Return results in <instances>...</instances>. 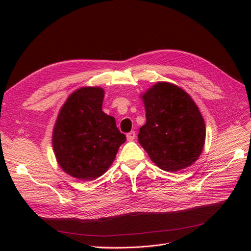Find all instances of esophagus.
<instances>
[{
	"mask_svg": "<svg viewBox=\"0 0 251 251\" xmlns=\"http://www.w3.org/2000/svg\"><path fill=\"white\" fill-rule=\"evenodd\" d=\"M135 137H136V133H135V131H131L130 133H127V134H126V139H127L128 141H133V140L135 139Z\"/></svg>",
	"mask_w": 251,
	"mask_h": 251,
	"instance_id": "34e87169",
	"label": "esophagus"
}]
</instances>
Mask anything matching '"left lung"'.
I'll use <instances>...</instances> for the list:
<instances>
[{"label": "left lung", "mask_w": 251, "mask_h": 251, "mask_svg": "<svg viewBox=\"0 0 251 251\" xmlns=\"http://www.w3.org/2000/svg\"><path fill=\"white\" fill-rule=\"evenodd\" d=\"M147 123L138 141L151 160L166 172L192 165L204 147V119L184 90L170 82H157L143 94Z\"/></svg>", "instance_id": "8db88e82"}]
</instances>
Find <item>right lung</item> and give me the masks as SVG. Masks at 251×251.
<instances>
[{"label": "right lung", "mask_w": 251, "mask_h": 251, "mask_svg": "<svg viewBox=\"0 0 251 251\" xmlns=\"http://www.w3.org/2000/svg\"><path fill=\"white\" fill-rule=\"evenodd\" d=\"M103 89L85 87L73 92L60 109L52 144L60 168L70 176L91 181L103 175L126 141L115 118L102 112Z\"/></svg>", "instance_id": "1"}]
</instances>
